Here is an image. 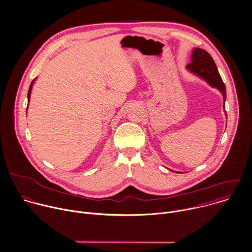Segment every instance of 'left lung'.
<instances>
[{
  "label": "left lung",
  "instance_id": "left-lung-1",
  "mask_svg": "<svg viewBox=\"0 0 252 252\" xmlns=\"http://www.w3.org/2000/svg\"><path fill=\"white\" fill-rule=\"evenodd\" d=\"M186 68L191 73L205 80L211 87L216 88L220 92L224 107L226 98L225 87L211 55L204 49L194 48L191 55V62L186 66Z\"/></svg>",
  "mask_w": 252,
  "mask_h": 252
}]
</instances>
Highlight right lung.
I'll list each match as a JSON object with an SVG mask.
<instances>
[{"label":"right lung","instance_id":"obj_1","mask_svg":"<svg viewBox=\"0 0 252 252\" xmlns=\"http://www.w3.org/2000/svg\"><path fill=\"white\" fill-rule=\"evenodd\" d=\"M33 84H34V80H33V81H32V83L31 84V87H30V89H29V94H28V100H29V102H30L31 94H32V86H33Z\"/></svg>","mask_w":252,"mask_h":252}]
</instances>
